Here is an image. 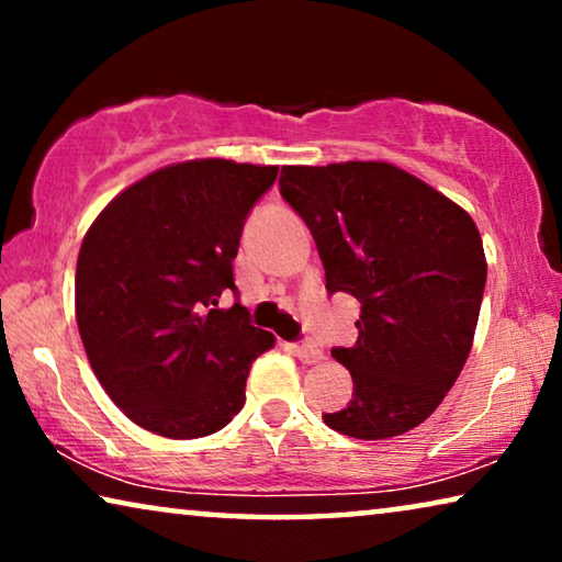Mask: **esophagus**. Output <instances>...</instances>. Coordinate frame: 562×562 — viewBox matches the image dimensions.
Here are the masks:
<instances>
[{"label": "esophagus", "mask_w": 562, "mask_h": 562, "mask_svg": "<svg viewBox=\"0 0 562 562\" xmlns=\"http://www.w3.org/2000/svg\"><path fill=\"white\" fill-rule=\"evenodd\" d=\"M291 350H294V356L302 360V363H306V366L319 363V360H322V350L317 348V345H312V342L291 345Z\"/></svg>", "instance_id": "1"}]
</instances>
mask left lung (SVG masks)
<instances>
[{"mask_svg": "<svg viewBox=\"0 0 562 562\" xmlns=\"http://www.w3.org/2000/svg\"><path fill=\"white\" fill-rule=\"evenodd\" d=\"M317 243L325 286L360 302L358 342L333 348L352 398L325 425L358 440L409 432L463 371L479 325L486 256L471 214L379 160L281 168Z\"/></svg>", "mask_w": 562, "mask_h": 562, "instance_id": "left-lung-1", "label": "left lung"}]
</instances>
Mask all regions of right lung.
<instances>
[{
	"label": "right lung",
	"instance_id": "add662e5",
	"mask_svg": "<svg viewBox=\"0 0 562 562\" xmlns=\"http://www.w3.org/2000/svg\"><path fill=\"white\" fill-rule=\"evenodd\" d=\"M276 166L187 160L104 206L76 263V322L99 383L135 425L171 440L217 432L273 335L252 327L233 260ZM233 290L236 304L217 311Z\"/></svg>",
	"mask_w": 562,
	"mask_h": 562
}]
</instances>
